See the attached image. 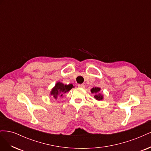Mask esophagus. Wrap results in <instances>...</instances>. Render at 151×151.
Segmentation results:
<instances>
[{"label":"esophagus","mask_w":151,"mask_h":151,"mask_svg":"<svg viewBox=\"0 0 151 151\" xmlns=\"http://www.w3.org/2000/svg\"><path fill=\"white\" fill-rule=\"evenodd\" d=\"M78 87H79V88H85V86H84V84H79Z\"/></svg>","instance_id":"1"}]
</instances>
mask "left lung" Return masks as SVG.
I'll return each mask as SVG.
<instances>
[{
    "label": "left lung",
    "instance_id": "8db88e82",
    "mask_svg": "<svg viewBox=\"0 0 151 151\" xmlns=\"http://www.w3.org/2000/svg\"><path fill=\"white\" fill-rule=\"evenodd\" d=\"M99 91H100V88H93L91 91V93H92L96 94L94 96V98H96V99H97V100L103 99V96L101 95L100 94H98V93L99 92Z\"/></svg>",
    "mask_w": 151,
    "mask_h": 151
}]
</instances>
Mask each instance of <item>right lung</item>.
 I'll use <instances>...</instances> for the list:
<instances>
[{
	"label": "right lung",
	"instance_id": "add662e5",
	"mask_svg": "<svg viewBox=\"0 0 151 151\" xmlns=\"http://www.w3.org/2000/svg\"><path fill=\"white\" fill-rule=\"evenodd\" d=\"M73 88L72 84L64 85L61 83H57L51 91V95L57 99L58 97H62L63 94L68 92Z\"/></svg>",
	"mask_w": 151,
	"mask_h": 151
}]
</instances>
